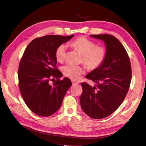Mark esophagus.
<instances>
[{
	"mask_svg": "<svg viewBox=\"0 0 146 146\" xmlns=\"http://www.w3.org/2000/svg\"><path fill=\"white\" fill-rule=\"evenodd\" d=\"M72 83L73 85H75V84H78V82H77L76 81H75V80H72Z\"/></svg>",
	"mask_w": 146,
	"mask_h": 146,
	"instance_id": "34e87169",
	"label": "esophagus"
}]
</instances>
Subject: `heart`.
Instances as JSON below:
<instances>
[{
  "mask_svg": "<svg viewBox=\"0 0 146 146\" xmlns=\"http://www.w3.org/2000/svg\"><path fill=\"white\" fill-rule=\"evenodd\" d=\"M70 45L75 49L83 54L82 61L88 69L95 70L99 68L104 63L107 55L106 48L102 46H96L93 41L86 37H79L70 43ZM67 54V47L65 44H61L56 48L55 57L59 62H63ZM62 71L66 77L72 80H77L85 72V68L82 66L67 64L63 66Z\"/></svg>",
  "mask_w": 146,
  "mask_h": 146,
  "instance_id": "1",
  "label": "heart"
}]
</instances>
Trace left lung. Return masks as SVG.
<instances>
[{
	"label": "left lung",
	"mask_w": 146,
	"mask_h": 146,
	"mask_svg": "<svg viewBox=\"0 0 146 146\" xmlns=\"http://www.w3.org/2000/svg\"><path fill=\"white\" fill-rule=\"evenodd\" d=\"M105 42L107 55L99 68L86 75L95 85L82 83L80 105L83 111L92 119L110 116L121 105L129 90L131 68L124 47L113 35H91Z\"/></svg>",
	"instance_id": "obj_1"
}]
</instances>
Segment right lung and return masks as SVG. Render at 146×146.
I'll return each instance as SVG.
<instances>
[{"label": "right lung", "instance_id": "1", "mask_svg": "<svg viewBox=\"0 0 146 146\" xmlns=\"http://www.w3.org/2000/svg\"><path fill=\"white\" fill-rule=\"evenodd\" d=\"M74 36L46 35L31 41L24 52L18 69L19 88L29 109L38 116H49L60 108L71 81L56 68V48ZM57 80L50 85V80Z\"/></svg>", "mask_w": 146, "mask_h": 146}]
</instances>
